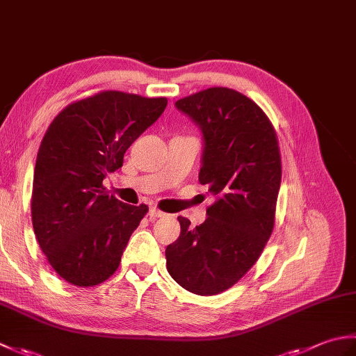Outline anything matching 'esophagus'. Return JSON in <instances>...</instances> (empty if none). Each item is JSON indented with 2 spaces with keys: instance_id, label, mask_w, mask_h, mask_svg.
I'll return each instance as SVG.
<instances>
[{
  "instance_id": "obj_1",
  "label": "esophagus",
  "mask_w": 356,
  "mask_h": 356,
  "mask_svg": "<svg viewBox=\"0 0 356 356\" xmlns=\"http://www.w3.org/2000/svg\"><path fill=\"white\" fill-rule=\"evenodd\" d=\"M163 216H165V213H162V211H159L157 208H149L148 209V217H149L151 222L156 220V218H159V217H163Z\"/></svg>"
}]
</instances>
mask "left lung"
Returning a JSON list of instances; mask_svg holds the SVG:
<instances>
[{
	"instance_id": "obj_1",
	"label": "left lung",
	"mask_w": 356,
	"mask_h": 356,
	"mask_svg": "<svg viewBox=\"0 0 356 356\" xmlns=\"http://www.w3.org/2000/svg\"><path fill=\"white\" fill-rule=\"evenodd\" d=\"M176 108L200 128L199 182L216 202L195 228L177 217L180 236L166 248V269L184 289L216 295L254 266L274 228L282 182L277 134L259 105L232 88L202 90Z\"/></svg>"
}]
</instances>
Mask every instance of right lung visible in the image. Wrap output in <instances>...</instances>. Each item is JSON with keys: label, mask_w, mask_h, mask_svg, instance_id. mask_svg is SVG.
<instances>
[{"label": "right lung", "mask_w": 356, "mask_h": 356, "mask_svg": "<svg viewBox=\"0 0 356 356\" xmlns=\"http://www.w3.org/2000/svg\"><path fill=\"white\" fill-rule=\"evenodd\" d=\"M165 97L101 92L70 104L53 119L38 151L32 222L40 248L59 277L95 286L115 274L147 205H127L102 180L153 125Z\"/></svg>", "instance_id": "add662e5"}]
</instances>
